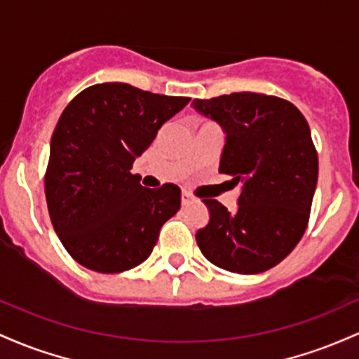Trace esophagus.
Wrapping results in <instances>:
<instances>
[{"mask_svg":"<svg viewBox=\"0 0 359 359\" xmlns=\"http://www.w3.org/2000/svg\"><path fill=\"white\" fill-rule=\"evenodd\" d=\"M190 200H191V195H190V193H187V191L181 193V203L187 205L188 201H190Z\"/></svg>","mask_w":359,"mask_h":359,"instance_id":"esophagus-1","label":"esophagus"}]
</instances>
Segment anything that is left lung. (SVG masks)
I'll use <instances>...</instances> for the list:
<instances>
[{
    "instance_id": "left-lung-1",
    "label": "left lung",
    "mask_w": 359,
    "mask_h": 359,
    "mask_svg": "<svg viewBox=\"0 0 359 359\" xmlns=\"http://www.w3.org/2000/svg\"><path fill=\"white\" fill-rule=\"evenodd\" d=\"M193 108L225 130L220 172L243 183L237 208L203 200L210 220L196 232L200 251L215 266L255 275L293 251L309 225L319 158L302 111L263 93L193 100Z\"/></svg>"
}]
</instances>
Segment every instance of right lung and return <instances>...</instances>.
<instances>
[{"mask_svg": "<svg viewBox=\"0 0 359 359\" xmlns=\"http://www.w3.org/2000/svg\"><path fill=\"white\" fill-rule=\"evenodd\" d=\"M188 102L127 83H102L64 108L50 139L46 200L60 243L84 268L120 273L140 264L164 222L180 210V187L151 190L130 169Z\"/></svg>", "mask_w": 359, "mask_h": 359, "instance_id": "obj_1", "label": "right lung"}]
</instances>
